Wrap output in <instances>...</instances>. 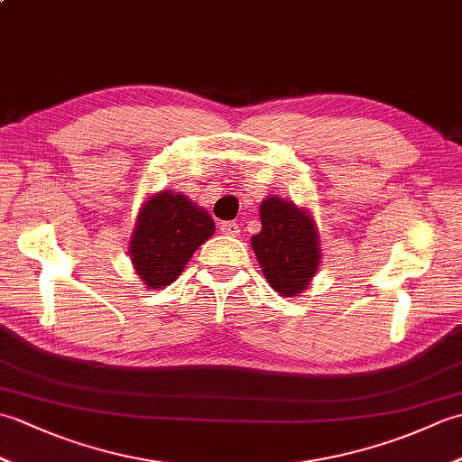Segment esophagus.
Masks as SVG:
<instances>
[{
  "label": "esophagus",
  "instance_id": "obj_1",
  "mask_svg": "<svg viewBox=\"0 0 462 462\" xmlns=\"http://www.w3.org/2000/svg\"><path fill=\"white\" fill-rule=\"evenodd\" d=\"M218 228L226 236H238L240 234V226L236 222H220Z\"/></svg>",
  "mask_w": 462,
  "mask_h": 462
}]
</instances>
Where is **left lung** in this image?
Listing matches in <instances>:
<instances>
[{"mask_svg":"<svg viewBox=\"0 0 462 462\" xmlns=\"http://www.w3.org/2000/svg\"><path fill=\"white\" fill-rule=\"evenodd\" d=\"M260 220L262 230L250 242L266 282L283 298L300 296L321 266L316 218L308 206L270 194L260 204Z\"/></svg>","mask_w":462,"mask_h":462,"instance_id":"left-lung-1","label":"left lung"}]
</instances>
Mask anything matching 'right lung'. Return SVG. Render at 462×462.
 I'll list each match as a JSON object with an SVG mask.
<instances>
[{
  "label": "right lung",
  "mask_w": 462,
  "mask_h": 462,
  "mask_svg": "<svg viewBox=\"0 0 462 462\" xmlns=\"http://www.w3.org/2000/svg\"><path fill=\"white\" fill-rule=\"evenodd\" d=\"M212 234L214 220L202 206L182 192H156L136 214L129 240L133 268L146 288L162 290Z\"/></svg>",
  "instance_id": "add662e5"
}]
</instances>
